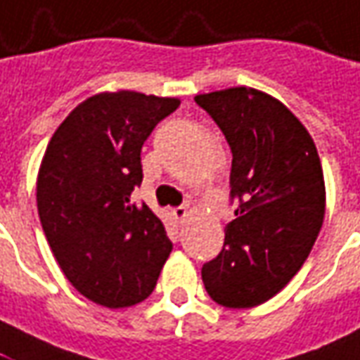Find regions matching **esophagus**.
Segmentation results:
<instances>
[{
  "label": "esophagus",
  "instance_id": "34e87169",
  "mask_svg": "<svg viewBox=\"0 0 360 360\" xmlns=\"http://www.w3.org/2000/svg\"><path fill=\"white\" fill-rule=\"evenodd\" d=\"M189 214V209L185 207V205H181V207H175L173 209V217L177 219V221H185V217Z\"/></svg>",
  "mask_w": 360,
  "mask_h": 360
}]
</instances>
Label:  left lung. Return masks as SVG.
<instances>
[{
	"label": "left lung",
	"instance_id": "1",
	"mask_svg": "<svg viewBox=\"0 0 360 360\" xmlns=\"http://www.w3.org/2000/svg\"><path fill=\"white\" fill-rule=\"evenodd\" d=\"M195 102L231 146V200H238L221 254L202 264V283L224 307H254L297 274L321 231V161L302 122L260 90L229 88Z\"/></svg>",
	"mask_w": 360,
	"mask_h": 360
}]
</instances>
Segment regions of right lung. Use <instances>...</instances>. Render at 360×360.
<instances>
[{"mask_svg":"<svg viewBox=\"0 0 360 360\" xmlns=\"http://www.w3.org/2000/svg\"><path fill=\"white\" fill-rule=\"evenodd\" d=\"M177 98L120 90L78 104L46 146L37 209L67 280L90 302L129 307L153 292L173 244L131 191L141 185V146Z\"/></svg>","mask_w":360,"mask_h":360,"instance_id":"obj_1","label":"right lung"}]
</instances>
